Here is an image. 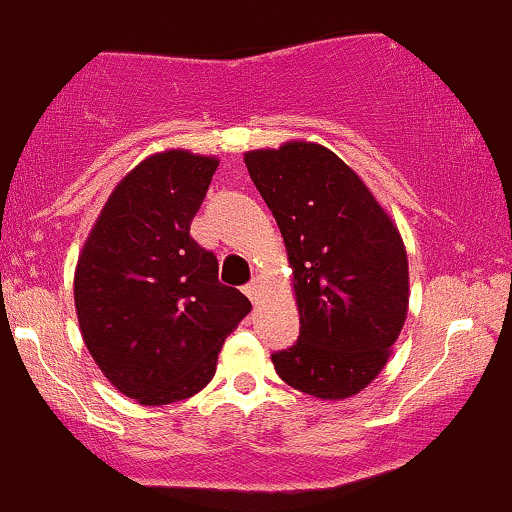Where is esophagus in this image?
I'll return each instance as SVG.
<instances>
[{
  "label": "esophagus",
  "instance_id": "1",
  "mask_svg": "<svg viewBox=\"0 0 512 512\" xmlns=\"http://www.w3.org/2000/svg\"><path fill=\"white\" fill-rule=\"evenodd\" d=\"M261 292H263V282L258 280V278L251 280L249 285L244 287V294H246V297H249L254 304H258V299H261Z\"/></svg>",
  "mask_w": 512,
  "mask_h": 512
}]
</instances>
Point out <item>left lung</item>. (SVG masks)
I'll list each match as a JSON object with an SVG mask.
<instances>
[{
	"instance_id": "8db88e82",
	"label": "left lung",
	"mask_w": 512,
	"mask_h": 512,
	"mask_svg": "<svg viewBox=\"0 0 512 512\" xmlns=\"http://www.w3.org/2000/svg\"><path fill=\"white\" fill-rule=\"evenodd\" d=\"M246 170L273 210L292 268L299 340L273 354L287 386L321 400L381 374L410 304L402 237L369 186L311 141L249 150Z\"/></svg>"
}]
</instances>
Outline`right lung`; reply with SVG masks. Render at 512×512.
<instances>
[{
    "mask_svg": "<svg viewBox=\"0 0 512 512\" xmlns=\"http://www.w3.org/2000/svg\"><path fill=\"white\" fill-rule=\"evenodd\" d=\"M218 158L162 150L114 186L74 275L78 326L90 357L119 393L170 405L210 383L227 335L251 302L218 280V258L191 220Z\"/></svg>",
    "mask_w": 512,
    "mask_h": 512,
    "instance_id": "1",
    "label": "right lung"
}]
</instances>
